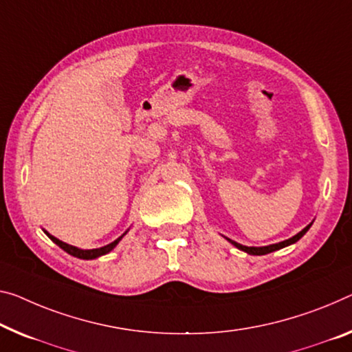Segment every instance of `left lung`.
Wrapping results in <instances>:
<instances>
[{"label": "left lung", "instance_id": "left-lung-1", "mask_svg": "<svg viewBox=\"0 0 352 352\" xmlns=\"http://www.w3.org/2000/svg\"><path fill=\"white\" fill-rule=\"evenodd\" d=\"M313 223V221H311ZM311 223L310 225H307L304 230H302L300 232H297L296 236H293V237H289V239H286V241H282V242H278V244H272V245H266V247H247V245H242V244H237L236 241H231V239H228V237H225L226 241L228 242H231L232 245H234L236 248H239V250H242V252H245V253H248V255H267V253H270V252H275V250H280V248H283V247H288V245H291V244H296L297 241L300 239L302 236L305 234V232L310 230V226H311Z\"/></svg>", "mask_w": 352, "mask_h": 352}]
</instances>
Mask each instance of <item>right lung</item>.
I'll return each instance as SVG.
<instances>
[{"instance_id": "1", "label": "right lung", "mask_w": 352, "mask_h": 352, "mask_svg": "<svg viewBox=\"0 0 352 352\" xmlns=\"http://www.w3.org/2000/svg\"><path fill=\"white\" fill-rule=\"evenodd\" d=\"M127 231H129V230H127ZM127 231L124 232V234H121L120 237H118L116 241L110 242V244H108V245H104V247H100V248H91V250H83V248L69 245V244H66V242L59 241L58 237L52 236L50 232H47V231L44 230L45 234H47L48 237H50V239H52L53 242H55V244H56L58 247H61L64 252L69 253V255H72V256H75V258H80V259H96V258H99V256H102V255H107V253H110V252L113 250V248H115L118 244H120V241L122 239L124 236L127 234Z\"/></svg>"}]
</instances>
